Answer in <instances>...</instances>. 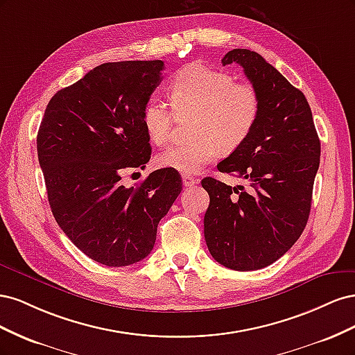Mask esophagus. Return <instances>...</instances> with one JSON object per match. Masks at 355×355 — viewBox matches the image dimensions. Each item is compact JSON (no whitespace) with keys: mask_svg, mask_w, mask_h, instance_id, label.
<instances>
[{"mask_svg":"<svg viewBox=\"0 0 355 355\" xmlns=\"http://www.w3.org/2000/svg\"><path fill=\"white\" fill-rule=\"evenodd\" d=\"M182 182H184V187H187V188L194 187L198 184V180L191 175H182Z\"/></svg>","mask_w":355,"mask_h":355,"instance_id":"esophagus-1","label":"esophagus"}]
</instances>
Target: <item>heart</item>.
Returning <instances> with one entry per match:
<instances>
[{"mask_svg": "<svg viewBox=\"0 0 355 355\" xmlns=\"http://www.w3.org/2000/svg\"><path fill=\"white\" fill-rule=\"evenodd\" d=\"M175 113L161 99H151L144 108L142 123L155 145L168 141L178 116H194L192 141L175 144L157 157L161 167L180 173L198 171L220 153L239 149L253 133L262 111V99L250 83H237L230 72L201 63L182 68L168 87Z\"/></svg>", "mask_w": 355, "mask_h": 355, "instance_id": "obj_1", "label": "heart"}]
</instances>
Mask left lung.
Listing matches in <instances>:
<instances>
[{
    "instance_id": "left-lung-1",
    "label": "left lung",
    "mask_w": 355,
    "mask_h": 355,
    "mask_svg": "<svg viewBox=\"0 0 355 355\" xmlns=\"http://www.w3.org/2000/svg\"><path fill=\"white\" fill-rule=\"evenodd\" d=\"M234 62L259 92L262 111L250 137L218 164L243 184L201 180L210 196L204 239L220 265L254 271L280 259L305 230L321 148L302 92L259 53L234 49L222 65Z\"/></svg>"
}]
</instances>
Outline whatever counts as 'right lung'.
I'll return each mask as SVG.
<instances>
[{
	"label": "right lung",
	"mask_w": 355,
	"mask_h": 355,
	"mask_svg": "<svg viewBox=\"0 0 355 355\" xmlns=\"http://www.w3.org/2000/svg\"><path fill=\"white\" fill-rule=\"evenodd\" d=\"M163 69L161 60L102 63L53 96L40 125L53 216L84 254L106 266L145 259L182 191L173 168L155 170L137 187L121 184L125 168H144L151 158L142 112Z\"/></svg>",
	"instance_id": "right-lung-1"
}]
</instances>
